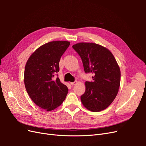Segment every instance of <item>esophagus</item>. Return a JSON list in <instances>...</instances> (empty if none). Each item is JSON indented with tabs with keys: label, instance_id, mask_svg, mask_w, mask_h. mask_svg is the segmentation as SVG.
<instances>
[{
	"label": "esophagus",
	"instance_id": "esophagus-1",
	"mask_svg": "<svg viewBox=\"0 0 146 146\" xmlns=\"http://www.w3.org/2000/svg\"><path fill=\"white\" fill-rule=\"evenodd\" d=\"M76 83H77V81H75V82H70V85H71L72 86L75 85Z\"/></svg>",
	"mask_w": 146,
	"mask_h": 146
}]
</instances>
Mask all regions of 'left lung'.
Instances as JSON below:
<instances>
[{"label": "left lung", "instance_id": "obj_1", "mask_svg": "<svg viewBox=\"0 0 146 146\" xmlns=\"http://www.w3.org/2000/svg\"><path fill=\"white\" fill-rule=\"evenodd\" d=\"M80 56L85 73H91L92 81H86L81 96L83 105L93 112L107 108L116 97L121 82V70L113 55L107 48L92 42L72 46Z\"/></svg>", "mask_w": 146, "mask_h": 146}]
</instances>
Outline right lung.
<instances>
[{
    "mask_svg": "<svg viewBox=\"0 0 146 146\" xmlns=\"http://www.w3.org/2000/svg\"><path fill=\"white\" fill-rule=\"evenodd\" d=\"M69 45L64 41L46 43L33 53L25 65L24 83L27 93L35 104L48 111L59 107L68 92L59 78L54 77L59 72L60 58Z\"/></svg>",
    "mask_w": 146,
    "mask_h": 146,
    "instance_id": "obj_1",
    "label": "right lung"
}]
</instances>
